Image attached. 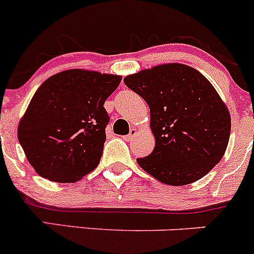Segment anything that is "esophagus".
Listing matches in <instances>:
<instances>
[{
	"label": "esophagus",
	"mask_w": 254,
	"mask_h": 254,
	"mask_svg": "<svg viewBox=\"0 0 254 254\" xmlns=\"http://www.w3.org/2000/svg\"><path fill=\"white\" fill-rule=\"evenodd\" d=\"M136 134H137V129H136V127H130L129 135H127V136H125V139L130 140L132 136H135V135H136Z\"/></svg>",
	"instance_id": "esophagus-1"
}]
</instances>
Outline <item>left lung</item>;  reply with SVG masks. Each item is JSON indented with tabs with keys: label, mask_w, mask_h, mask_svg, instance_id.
Listing matches in <instances>:
<instances>
[{
	"label": "left lung",
	"mask_w": 254,
	"mask_h": 254,
	"mask_svg": "<svg viewBox=\"0 0 254 254\" xmlns=\"http://www.w3.org/2000/svg\"><path fill=\"white\" fill-rule=\"evenodd\" d=\"M124 82L150 107L156 145L151 155L137 158L143 171L165 184L187 186L221 161L231 115L203 73L171 63L132 73Z\"/></svg>",
	"instance_id": "8db88e82"
}]
</instances>
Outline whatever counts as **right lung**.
Here are the masks:
<instances>
[{
	"label": "right lung",
	"mask_w": 254,
	"mask_h": 254,
	"mask_svg": "<svg viewBox=\"0 0 254 254\" xmlns=\"http://www.w3.org/2000/svg\"><path fill=\"white\" fill-rule=\"evenodd\" d=\"M120 81L72 68L43 82L18 125V140L38 175L73 183L98 166L109 122L104 102Z\"/></svg>",
	"instance_id": "right-lung-1"
}]
</instances>
